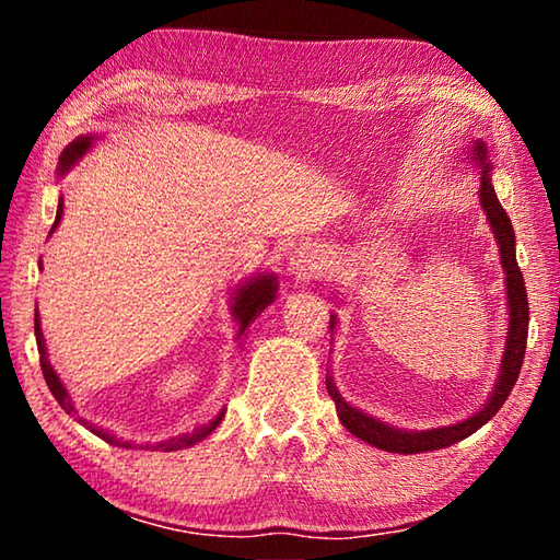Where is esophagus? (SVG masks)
<instances>
[{
    "instance_id": "obj_1",
    "label": "esophagus",
    "mask_w": 560,
    "mask_h": 560,
    "mask_svg": "<svg viewBox=\"0 0 560 560\" xmlns=\"http://www.w3.org/2000/svg\"><path fill=\"white\" fill-rule=\"evenodd\" d=\"M289 264H291V269L299 273V277H306V273H314V269L318 267L316 254L311 252L308 246H299V249H293L291 257H289Z\"/></svg>"
}]
</instances>
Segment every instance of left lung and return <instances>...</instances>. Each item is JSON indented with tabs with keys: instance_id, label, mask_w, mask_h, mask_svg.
<instances>
[{
	"instance_id": "left-lung-1",
	"label": "left lung",
	"mask_w": 560,
	"mask_h": 560,
	"mask_svg": "<svg viewBox=\"0 0 560 560\" xmlns=\"http://www.w3.org/2000/svg\"><path fill=\"white\" fill-rule=\"evenodd\" d=\"M477 153V160L481 163V189H479V200L485 205L487 220L491 224V230L497 234V242L501 246V264L506 269V289H509V338H506V353L504 360H501V375L499 383L494 387V395L489 397V402L481 407V410L464 420L459 424H452V428H438V430H428V432H402L395 428H387V424L373 420L363 412H358L355 407H350L343 402V397L338 395V390L330 383V377L326 381L328 393L334 397L336 410L343 428L355 434L358 440H363L368 444H373L377 450L385 452H397V454H417V452H432V450H442L450 447V444H457L464 438H469L471 432H477L481 424H487L491 417L499 412V407L506 402V397L514 390V385L518 381L521 365H524V353H526V338H528V299H526V283H524V273H521L518 264H516V236H514V226H511V220L504 207L499 205V197L491 187L489 179V163H487V145L479 143L474 148ZM330 328H334V320H330Z\"/></svg>"
}]
</instances>
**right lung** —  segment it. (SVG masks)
<instances>
[{
	"label": "right lung",
	"mask_w": 560,
	"mask_h": 560,
	"mask_svg": "<svg viewBox=\"0 0 560 560\" xmlns=\"http://www.w3.org/2000/svg\"><path fill=\"white\" fill-rule=\"evenodd\" d=\"M89 145H91V138H79V140H75V143H71L69 148H66L63 155H61V173H66V170H69V167L75 163V160H79L83 153H86ZM61 212H63V202H59V210H56V222H54V226L59 224ZM273 293H277V283H273V277H261V279H257V281H249V283H246V287H242L240 291H236L234 316H236V320H240V334H236V338H242V336L246 334V328H249V326L254 324V318H257V316L261 314V311L269 306V303L273 301ZM34 334H36V346H39V363H42L44 381H46V385H49L51 395L56 397V400H59V405L63 407V410L71 415V412H73V405H71V400H69V395H66V387L61 385L59 375L54 373L49 358H46L44 336H42V328H39V314H34ZM79 422L86 424V428H89L93 434H98V438H103V440L110 442V444H122V447H132V444L116 440V438H113V434H108L106 430H98L96 424H89L86 420H81V417H79ZM220 422H222V415L217 417L214 422L205 424V428H197V430L187 432V434H177V438H173V440L160 442L158 450L175 452V450L192 447V444L205 440L207 434H210Z\"/></svg>",
	"instance_id": "obj_1"
}]
</instances>
